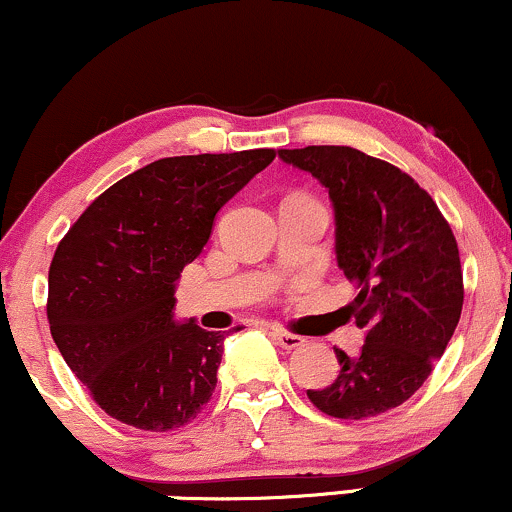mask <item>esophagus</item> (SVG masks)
Segmentation results:
<instances>
[{
  "instance_id": "esophagus-1",
  "label": "esophagus",
  "mask_w": 512,
  "mask_h": 512,
  "mask_svg": "<svg viewBox=\"0 0 512 512\" xmlns=\"http://www.w3.org/2000/svg\"><path fill=\"white\" fill-rule=\"evenodd\" d=\"M270 335H273V340L278 342L282 350H297V347H302L306 342L302 335H292L287 333V330H278V328H275Z\"/></svg>"
}]
</instances>
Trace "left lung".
Instances as JSON below:
<instances>
[{"label":"left lung","mask_w":512,"mask_h":512,"mask_svg":"<svg viewBox=\"0 0 512 512\" xmlns=\"http://www.w3.org/2000/svg\"><path fill=\"white\" fill-rule=\"evenodd\" d=\"M278 155L326 186L335 258L359 290L345 311L366 333L354 357L335 347L338 378L306 395L338 419L393 410L422 388L460 321L465 292L453 230L434 198L386 160L350 146Z\"/></svg>","instance_id":"1"}]
</instances>
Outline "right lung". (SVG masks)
<instances>
[{
  "label": "right lung",
  "mask_w": 512,
  "mask_h": 512,
  "mask_svg": "<svg viewBox=\"0 0 512 512\" xmlns=\"http://www.w3.org/2000/svg\"><path fill=\"white\" fill-rule=\"evenodd\" d=\"M273 158L275 150L256 148L155 160L95 198L59 242L50 333L110 417L170 431L210 400L225 335L177 321L174 290L218 210Z\"/></svg>",
  "instance_id": "1"
}]
</instances>
